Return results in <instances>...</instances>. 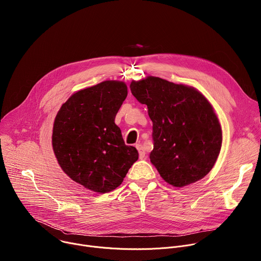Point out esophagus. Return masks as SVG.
Instances as JSON below:
<instances>
[{
  "mask_svg": "<svg viewBox=\"0 0 261 261\" xmlns=\"http://www.w3.org/2000/svg\"><path fill=\"white\" fill-rule=\"evenodd\" d=\"M136 148L138 150L139 153V159H144L145 158V152H144V148L142 147L141 144H136Z\"/></svg>",
  "mask_w": 261,
  "mask_h": 261,
  "instance_id": "esophagus-1",
  "label": "esophagus"
}]
</instances>
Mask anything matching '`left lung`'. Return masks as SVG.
<instances>
[{
  "label": "left lung",
  "mask_w": 261,
  "mask_h": 261,
  "mask_svg": "<svg viewBox=\"0 0 261 261\" xmlns=\"http://www.w3.org/2000/svg\"><path fill=\"white\" fill-rule=\"evenodd\" d=\"M132 95L147 106L153 122L152 164L173 187L204 177L222 145V129L208 100L195 88L156 76L130 84Z\"/></svg>",
  "instance_id": "obj_1"
}]
</instances>
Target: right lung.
<instances>
[{"label":"right lung","mask_w":261,"mask_h":261,"mask_svg":"<svg viewBox=\"0 0 261 261\" xmlns=\"http://www.w3.org/2000/svg\"><path fill=\"white\" fill-rule=\"evenodd\" d=\"M127 94L124 82L105 81L72 94L56 116L51 142L58 163L90 191L115 190L138 159L115 123Z\"/></svg>","instance_id":"1"}]
</instances>
